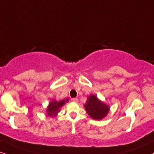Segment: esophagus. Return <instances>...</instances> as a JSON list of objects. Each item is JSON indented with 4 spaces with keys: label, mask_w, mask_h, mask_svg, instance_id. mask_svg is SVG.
I'll use <instances>...</instances> for the list:
<instances>
[{
    "label": "esophagus",
    "mask_w": 154,
    "mask_h": 154,
    "mask_svg": "<svg viewBox=\"0 0 154 154\" xmlns=\"http://www.w3.org/2000/svg\"><path fill=\"white\" fill-rule=\"evenodd\" d=\"M71 100L72 101V102H78V99H77V98H72Z\"/></svg>",
    "instance_id": "obj_1"
}]
</instances>
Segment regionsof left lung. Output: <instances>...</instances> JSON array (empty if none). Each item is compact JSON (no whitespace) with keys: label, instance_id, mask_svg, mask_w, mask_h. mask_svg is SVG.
I'll return each instance as SVG.
<instances>
[{"label":"left lung","instance_id":"obj_1","mask_svg":"<svg viewBox=\"0 0 154 154\" xmlns=\"http://www.w3.org/2000/svg\"><path fill=\"white\" fill-rule=\"evenodd\" d=\"M86 112L94 119H102L109 112V107L101 102L94 95L89 96L85 105Z\"/></svg>","mask_w":154,"mask_h":154}]
</instances>
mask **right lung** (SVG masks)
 I'll return each mask as SVG.
<instances>
[{"instance_id":"add662e5","label":"right lung","mask_w":154,"mask_h":154,"mask_svg":"<svg viewBox=\"0 0 154 154\" xmlns=\"http://www.w3.org/2000/svg\"><path fill=\"white\" fill-rule=\"evenodd\" d=\"M67 100L66 102H67ZM65 103V100H63L62 101H60V102H57V101L53 100L52 102H51L49 104V106L48 107V115L50 116H53V115H56L57 114L58 112H59L60 108L61 106H63Z\"/></svg>"}]
</instances>
